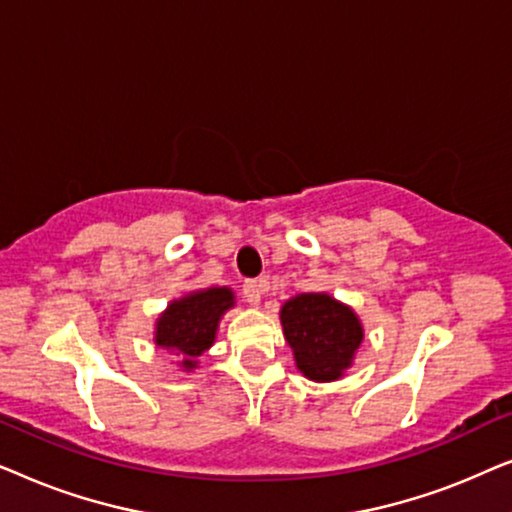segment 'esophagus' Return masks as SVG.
<instances>
[{"label":"esophagus","mask_w":512,"mask_h":512,"mask_svg":"<svg viewBox=\"0 0 512 512\" xmlns=\"http://www.w3.org/2000/svg\"><path fill=\"white\" fill-rule=\"evenodd\" d=\"M263 289H265V282H261V279H247V282L242 284V298L247 300L249 305H258L261 303Z\"/></svg>","instance_id":"1"}]
</instances>
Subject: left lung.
<instances>
[{
    "mask_svg": "<svg viewBox=\"0 0 512 512\" xmlns=\"http://www.w3.org/2000/svg\"><path fill=\"white\" fill-rule=\"evenodd\" d=\"M282 326L305 377L331 382L352 366L363 328L347 305L326 293H300L282 307Z\"/></svg>",
    "mask_w": 512,
    "mask_h": 512,
    "instance_id": "8db88e82",
    "label": "left lung"
}]
</instances>
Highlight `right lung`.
Listing matches in <instances>:
<instances>
[{
    "label": "right lung",
    "instance_id": "obj_1",
    "mask_svg": "<svg viewBox=\"0 0 512 512\" xmlns=\"http://www.w3.org/2000/svg\"><path fill=\"white\" fill-rule=\"evenodd\" d=\"M233 307V291L207 289L174 300L156 324V342L184 356V368H195V359L212 347L221 314Z\"/></svg>",
    "mask_w": 512,
    "mask_h": 512
}]
</instances>
